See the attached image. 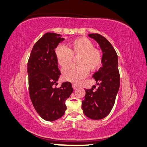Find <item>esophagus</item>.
Segmentation results:
<instances>
[{
	"mask_svg": "<svg viewBox=\"0 0 147 147\" xmlns=\"http://www.w3.org/2000/svg\"><path fill=\"white\" fill-rule=\"evenodd\" d=\"M72 87H73L74 90H77V88H79V85H77V84H75V83H74V84H72Z\"/></svg>",
	"mask_w": 147,
	"mask_h": 147,
	"instance_id": "34e87169",
	"label": "esophagus"
}]
</instances>
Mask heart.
<instances>
[{"mask_svg": "<svg viewBox=\"0 0 147 147\" xmlns=\"http://www.w3.org/2000/svg\"><path fill=\"white\" fill-rule=\"evenodd\" d=\"M55 55L58 64L62 67L69 65L73 56L78 57L76 61L77 65H71L62 70L64 79L74 83L86 77L88 70L92 72L98 70L102 62V52L94 48V43L85 37L72 40L69 49L62 45L57 46Z\"/></svg>", "mask_w": 147, "mask_h": 147, "instance_id": "obj_1", "label": "heart"}]
</instances>
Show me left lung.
Here are the masks:
<instances>
[{"mask_svg":"<svg viewBox=\"0 0 147 147\" xmlns=\"http://www.w3.org/2000/svg\"><path fill=\"white\" fill-rule=\"evenodd\" d=\"M88 36L98 42L102 51V66L93 75L98 88L85 90L82 109L87 117L94 120L102 119L110 113L114 106L115 98L120 85L118 70V57L112 45L99 34Z\"/></svg>","mask_w":147,"mask_h":147,"instance_id":"left-lung-1","label":"left lung"}]
</instances>
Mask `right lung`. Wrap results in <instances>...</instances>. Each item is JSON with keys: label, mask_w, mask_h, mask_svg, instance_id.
<instances>
[{"label": "right lung", "mask_w": 147, "mask_h": 147, "mask_svg": "<svg viewBox=\"0 0 147 147\" xmlns=\"http://www.w3.org/2000/svg\"><path fill=\"white\" fill-rule=\"evenodd\" d=\"M64 40L60 34L47 32L38 40L28 62L29 94L35 110L44 120L53 121L66 110L65 102L73 92L70 82L53 87L61 75L55 48Z\"/></svg>", "instance_id": "add662e5"}]
</instances>
